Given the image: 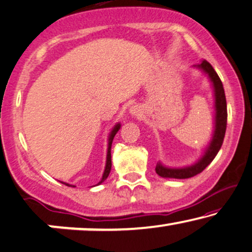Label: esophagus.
I'll use <instances>...</instances> for the list:
<instances>
[{
  "label": "esophagus",
  "mask_w": 252,
  "mask_h": 252,
  "mask_svg": "<svg viewBox=\"0 0 252 252\" xmlns=\"http://www.w3.org/2000/svg\"><path fill=\"white\" fill-rule=\"evenodd\" d=\"M130 113L132 115H141V109L138 107V106H133V107H131L130 109Z\"/></svg>",
  "instance_id": "34e87169"
}]
</instances>
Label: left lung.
Instances as JSON below:
<instances>
[{
  "label": "left lung",
  "mask_w": 252,
  "mask_h": 252,
  "mask_svg": "<svg viewBox=\"0 0 252 252\" xmlns=\"http://www.w3.org/2000/svg\"><path fill=\"white\" fill-rule=\"evenodd\" d=\"M194 67L201 69L204 72L210 79L212 87H214V95H215V130L212 133V139L209 143L208 147L205 148L204 154L201 158L194 164L189 166H184V168H168L164 166L162 163L158 162L155 166V171L160 177L163 178H175V179H186L190 178L201 173L207 166L210 164L212 160L218 154L220 150L222 141H224L226 126H227V104H226V97L224 87L218 74L216 73L210 63L207 60H202L201 63L195 65Z\"/></svg>",
  "instance_id": "obj_1"
}]
</instances>
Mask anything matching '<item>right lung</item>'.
Here are the masks:
<instances>
[{
    "instance_id": "right-lung-1",
    "label": "right lung",
    "mask_w": 252,
    "mask_h": 252,
    "mask_svg": "<svg viewBox=\"0 0 252 252\" xmlns=\"http://www.w3.org/2000/svg\"><path fill=\"white\" fill-rule=\"evenodd\" d=\"M120 127H121V125L118 123V125H115V126L113 127V130L111 131V133H109V137H108V147H107V157H106V165H105V170H104V173H102V178L100 182H99L97 185H100V184L104 182V180L107 178L109 172H111V169H112V157H111V147H112V143H113V139H114L115 134L118 131L120 130ZM63 183V185L66 186H69V187H75L74 185H69V184L67 183H63V182H60Z\"/></svg>"
}]
</instances>
